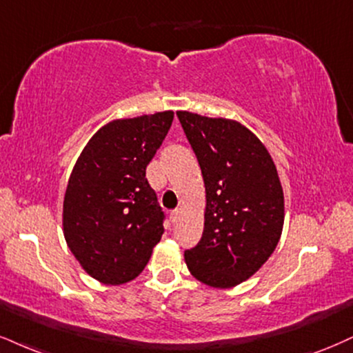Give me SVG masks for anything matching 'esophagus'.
I'll use <instances>...</instances> for the list:
<instances>
[{
	"instance_id": "esophagus-1",
	"label": "esophagus",
	"mask_w": 353,
	"mask_h": 353,
	"mask_svg": "<svg viewBox=\"0 0 353 353\" xmlns=\"http://www.w3.org/2000/svg\"><path fill=\"white\" fill-rule=\"evenodd\" d=\"M180 214H181V211H180V210H175V211L170 212V219H172V223H173V224L178 223V219H180Z\"/></svg>"
}]
</instances>
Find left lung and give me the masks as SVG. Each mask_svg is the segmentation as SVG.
Wrapping results in <instances>:
<instances>
[{
	"label": "left lung",
	"instance_id": "8db88e82",
	"mask_svg": "<svg viewBox=\"0 0 353 353\" xmlns=\"http://www.w3.org/2000/svg\"><path fill=\"white\" fill-rule=\"evenodd\" d=\"M201 167L203 237L185 252L190 273L212 288L249 280L273 254L285 223V196L272 155L245 125L176 111Z\"/></svg>",
	"mask_w": 353,
	"mask_h": 353
}]
</instances>
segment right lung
<instances>
[{
  "label": "right lung",
  "mask_w": 353,
  "mask_h": 353,
  "mask_svg": "<svg viewBox=\"0 0 353 353\" xmlns=\"http://www.w3.org/2000/svg\"><path fill=\"white\" fill-rule=\"evenodd\" d=\"M173 111L114 119L90 139L68 178L63 236L81 268L104 285L141 275L163 234V212L145 168Z\"/></svg>",
  "instance_id": "obj_1"
}]
</instances>
